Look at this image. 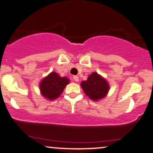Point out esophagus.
<instances>
[{"instance_id":"34e87169","label":"esophagus","mask_w":153,"mask_h":153,"mask_svg":"<svg viewBox=\"0 0 153 153\" xmlns=\"http://www.w3.org/2000/svg\"><path fill=\"white\" fill-rule=\"evenodd\" d=\"M73 79H74L75 81H79V79L78 76H73Z\"/></svg>"}]
</instances>
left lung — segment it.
I'll list each match as a JSON object with an SVG mask.
<instances>
[{"label": "left lung", "mask_w": 153, "mask_h": 153, "mask_svg": "<svg viewBox=\"0 0 153 153\" xmlns=\"http://www.w3.org/2000/svg\"><path fill=\"white\" fill-rule=\"evenodd\" d=\"M81 86L85 94L93 100L104 98L109 91L107 81L96 72L92 73L86 81H82Z\"/></svg>", "instance_id": "1"}]
</instances>
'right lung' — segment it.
I'll return each instance as SVG.
<instances>
[{"mask_svg":"<svg viewBox=\"0 0 153 153\" xmlns=\"http://www.w3.org/2000/svg\"><path fill=\"white\" fill-rule=\"evenodd\" d=\"M69 82L67 77H61L57 73L52 72L41 82V92L48 100H55L60 96Z\"/></svg>","mask_w":153,"mask_h":153,"instance_id":"add662e5","label":"right lung"}]
</instances>
